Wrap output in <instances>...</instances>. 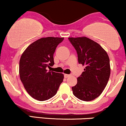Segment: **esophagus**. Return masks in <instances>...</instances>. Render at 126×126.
Wrapping results in <instances>:
<instances>
[{"mask_svg": "<svg viewBox=\"0 0 126 126\" xmlns=\"http://www.w3.org/2000/svg\"><path fill=\"white\" fill-rule=\"evenodd\" d=\"M64 78H68V77H69V76H70V75L64 74Z\"/></svg>", "mask_w": 126, "mask_h": 126, "instance_id": "34e87169", "label": "esophagus"}]
</instances>
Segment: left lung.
Masks as SVG:
<instances>
[{"label":"left lung","instance_id":"left-lung-1","mask_svg":"<svg viewBox=\"0 0 126 126\" xmlns=\"http://www.w3.org/2000/svg\"><path fill=\"white\" fill-rule=\"evenodd\" d=\"M78 54L79 64L86 66L72 88L76 97L84 101L95 99L101 94L110 76V59L97 43L86 37H69Z\"/></svg>","mask_w":126,"mask_h":126}]
</instances>
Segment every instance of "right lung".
<instances>
[{"mask_svg": "<svg viewBox=\"0 0 126 126\" xmlns=\"http://www.w3.org/2000/svg\"><path fill=\"white\" fill-rule=\"evenodd\" d=\"M63 40V37L41 38L30 44L21 55L20 79L28 94L37 100L53 97L63 82V74L48 72L46 67L54 65L53 54Z\"/></svg>", "mask_w": 126, "mask_h": 126, "instance_id": "right-lung-1", "label": "right lung"}]
</instances>
